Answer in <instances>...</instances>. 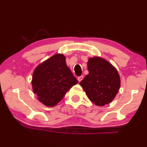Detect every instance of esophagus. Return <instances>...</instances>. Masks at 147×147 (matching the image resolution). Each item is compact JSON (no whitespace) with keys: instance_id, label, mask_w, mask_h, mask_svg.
Instances as JSON below:
<instances>
[{"instance_id":"34e87169","label":"esophagus","mask_w":147,"mask_h":147,"mask_svg":"<svg viewBox=\"0 0 147 147\" xmlns=\"http://www.w3.org/2000/svg\"><path fill=\"white\" fill-rule=\"evenodd\" d=\"M83 79H84V76H80V77H78V81H79V82H80L81 81H82L83 80Z\"/></svg>"}]
</instances>
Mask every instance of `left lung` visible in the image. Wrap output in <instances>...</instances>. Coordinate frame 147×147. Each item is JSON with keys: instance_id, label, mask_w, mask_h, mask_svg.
Listing matches in <instances>:
<instances>
[{"instance_id": "1", "label": "left lung", "mask_w": 147, "mask_h": 147, "mask_svg": "<svg viewBox=\"0 0 147 147\" xmlns=\"http://www.w3.org/2000/svg\"><path fill=\"white\" fill-rule=\"evenodd\" d=\"M89 74L80 82L89 99L98 106L112 101L121 86L116 69L106 60L95 57L88 62Z\"/></svg>"}]
</instances>
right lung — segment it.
Segmentation results:
<instances>
[{
  "label": "right lung",
  "mask_w": 147,
  "mask_h": 147,
  "mask_svg": "<svg viewBox=\"0 0 147 147\" xmlns=\"http://www.w3.org/2000/svg\"><path fill=\"white\" fill-rule=\"evenodd\" d=\"M77 83L61 54L55 55L44 61L33 74V90L38 99L48 107L56 105Z\"/></svg>",
  "instance_id": "add662e5"
}]
</instances>
